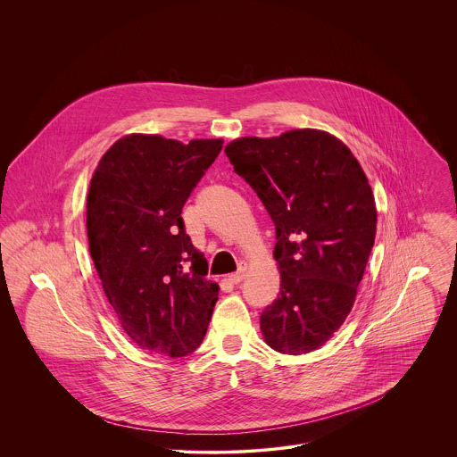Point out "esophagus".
<instances>
[{
	"label": "esophagus",
	"instance_id": "34e87169",
	"mask_svg": "<svg viewBox=\"0 0 457 457\" xmlns=\"http://www.w3.org/2000/svg\"><path fill=\"white\" fill-rule=\"evenodd\" d=\"M246 272H248V265H246L245 262H241L239 270H237V272H234V274H230V276H228V281H230V283H234V285H237V283H241V281L245 279Z\"/></svg>",
	"mask_w": 457,
	"mask_h": 457
}]
</instances>
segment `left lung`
Listing matches in <instances>:
<instances>
[{"mask_svg": "<svg viewBox=\"0 0 457 457\" xmlns=\"http://www.w3.org/2000/svg\"><path fill=\"white\" fill-rule=\"evenodd\" d=\"M225 153L276 227L278 299L261 315L279 353L320 348L353 308L377 236V204L352 151L328 131L241 137Z\"/></svg>", "mask_w": 457, "mask_h": 457, "instance_id": "1", "label": "left lung"}]
</instances>
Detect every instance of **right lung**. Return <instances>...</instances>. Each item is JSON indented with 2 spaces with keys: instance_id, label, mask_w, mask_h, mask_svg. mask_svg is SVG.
I'll list each match as a JSON object with an SVG mask.
<instances>
[{
  "instance_id": "obj_1",
  "label": "right lung",
  "mask_w": 457,
  "mask_h": 457,
  "mask_svg": "<svg viewBox=\"0 0 457 457\" xmlns=\"http://www.w3.org/2000/svg\"><path fill=\"white\" fill-rule=\"evenodd\" d=\"M221 144L130 133L93 172L89 253L123 330L151 353H192L218 301L220 287L204 278V255L187 236L181 211Z\"/></svg>"
}]
</instances>
